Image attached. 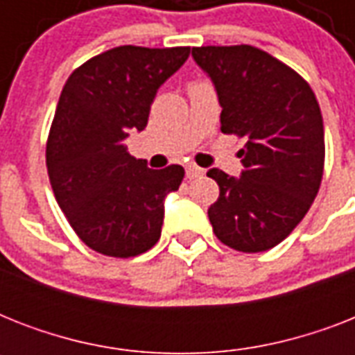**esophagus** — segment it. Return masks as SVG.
I'll return each instance as SVG.
<instances>
[{
	"instance_id": "1",
	"label": "esophagus",
	"mask_w": 355,
	"mask_h": 355,
	"mask_svg": "<svg viewBox=\"0 0 355 355\" xmlns=\"http://www.w3.org/2000/svg\"><path fill=\"white\" fill-rule=\"evenodd\" d=\"M202 175V169L197 166H193V164H189V166H186V177L188 178H195V177H200Z\"/></svg>"
}]
</instances>
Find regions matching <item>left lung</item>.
<instances>
[{
    "mask_svg": "<svg viewBox=\"0 0 355 355\" xmlns=\"http://www.w3.org/2000/svg\"><path fill=\"white\" fill-rule=\"evenodd\" d=\"M221 105V130L245 136L241 175L206 173L219 186L208 208L219 241L241 252L282 243L313 202L324 167V125L313 90L252 46L193 47Z\"/></svg>",
    "mask_w": 355,
    "mask_h": 355,
    "instance_id": "obj_1",
    "label": "left lung"
}]
</instances>
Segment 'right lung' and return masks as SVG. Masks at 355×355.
I'll return each mask as SVG.
<instances>
[{
	"label": "right lung",
	"instance_id": "obj_1",
	"mask_svg": "<svg viewBox=\"0 0 355 355\" xmlns=\"http://www.w3.org/2000/svg\"><path fill=\"white\" fill-rule=\"evenodd\" d=\"M189 57V47L119 46L69 75L47 138L53 193L96 252L130 258L155 247L164 200L177 191L182 166L149 169L125 139L149 121L156 92Z\"/></svg>",
	"mask_w": 355,
	"mask_h": 355
}]
</instances>
